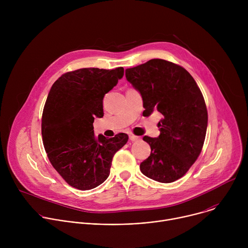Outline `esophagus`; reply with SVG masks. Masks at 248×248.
<instances>
[{
    "instance_id": "esophagus-1",
    "label": "esophagus",
    "mask_w": 248,
    "mask_h": 248,
    "mask_svg": "<svg viewBox=\"0 0 248 248\" xmlns=\"http://www.w3.org/2000/svg\"><path fill=\"white\" fill-rule=\"evenodd\" d=\"M129 140L136 141V140H139V137L136 135H133V134H129Z\"/></svg>"
}]
</instances>
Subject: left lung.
Returning a JSON list of instances; mask_svg holds the SVG:
<instances>
[{"label":"left lung","mask_w":248,"mask_h":248,"mask_svg":"<svg viewBox=\"0 0 248 248\" xmlns=\"http://www.w3.org/2000/svg\"><path fill=\"white\" fill-rule=\"evenodd\" d=\"M125 78L142 97L143 115L158 111L163 116L160 135L143 137L151 153L140 164L141 172L163 184L181 179L205 140L208 114L199 87L186 69L161 59L125 69Z\"/></svg>","instance_id":"obj_1"}]
</instances>
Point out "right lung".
<instances>
[{
  "label": "right lung",
  "instance_id": "1",
  "mask_svg": "<svg viewBox=\"0 0 248 248\" xmlns=\"http://www.w3.org/2000/svg\"><path fill=\"white\" fill-rule=\"evenodd\" d=\"M124 77V67L80 68L62 75L52 85L42 115L47 156L73 187L88 190L108 179L114 155L128 136L94 135L95 118H102L103 98Z\"/></svg>",
  "mask_w": 248,
  "mask_h": 248
}]
</instances>
